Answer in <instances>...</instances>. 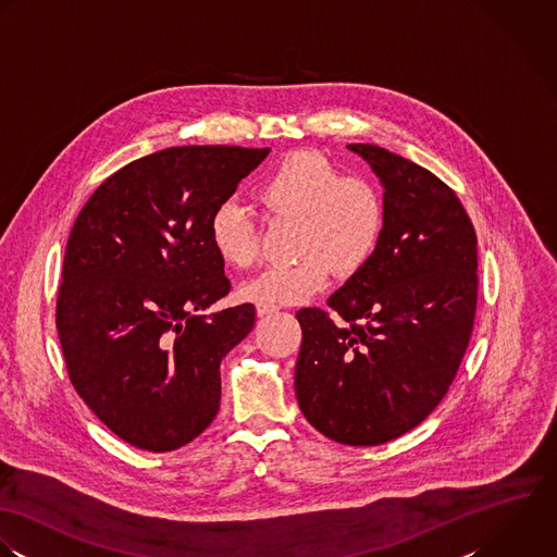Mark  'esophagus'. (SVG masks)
Masks as SVG:
<instances>
[{
	"instance_id": "34e87169",
	"label": "esophagus",
	"mask_w": 557,
	"mask_h": 557,
	"mask_svg": "<svg viewBox=\"0 0 557 557\" xmlns=\"http://www.w3.org/2000/svg\"><path fill=\"white\" fill-rule=\"evenodd\" d=\"M273 312H277V306H267V304H258L256 306V314L262 319V317H269V314H273Z\"/></svg>"
}]
</instances>
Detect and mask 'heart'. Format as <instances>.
Returning <instances> with one entry per match:
<instances>
[{"instance_id":"b5f03b06","label":"heart","mask_w":557,"mask_h":557,"mask_svg":"<svg viewBox=\"0 0 557 557\" xmlns=\"http://www.w3.org/2000/svg\"><path fill=\"white\" fill-rule=\"evenodd\" d=\"M258 200L269 215L299 218L295 264L271 267L238 295L251 304H306L339 275L357 273L376 251L385 230V202L366 178L342 176L317 152L282 157L260 181ZM209 236L223 264L249 269L258 258V227L251 213L234 200L215 207Z\"/></svg>"}]
</instances>
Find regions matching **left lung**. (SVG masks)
Returning <instances> with one entry per match:
<instances>
[{"label": "left lung", "mask_w": 557, "mask_h": 557, "mask_svg": "<svg viewBox=\"0 0 557 557\" xmlns=\"http://www.w3.org/2000/svg\"><path fill=\"white\" fill-rule=\"evenodd\" d=\"M383 187L372 258L319 308L297 312L295 394L306 420L344 445L387 444L422 424L449 389L478 299L475 232L433 172L372 144H348Z\"/></svg>", "instance_id": "8db88e82"}]
</instances>
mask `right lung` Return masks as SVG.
<instances>
[{
	"mask_svg": "<svg viewBox=\"0 0 557 557\" xmlns=\"http://www.w3.org/2000/svg\"><path fill=\"white\" fill-rule=\"evenodd\" d=\"M271 148L174 146L110 176L71 230L55 325L69 376L126 444L170 451L222 400V359L251 332L209 236L218 205Z\"/></svg>",
	"mask_w": 557,
	"mask_h": 557,
	"instance_id": "right-lung-1",
	"label": "right lung"
}]
</instances>
